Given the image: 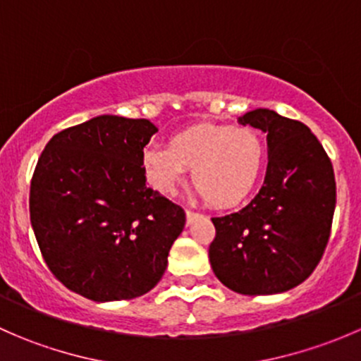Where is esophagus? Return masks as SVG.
<instances>
[{"label": "esophagus", "instance_id": "34e87169", "mask_svg": "<svg viewBox=\"0 0 361 361\" xmlns=\"http://www.w3.org/2000/svg\"><path fill=\"white\" fill-rule=\"evenodd\" d=\"M201 216H202L201 213H195V211L187 209V224H188V225H192L195 220H199V218H201Z\"/></svg>", "mask_w": 361, "mask_h": 361}]
</instances>
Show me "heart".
I'll use <instances>...</instances> for the list:
<instances>
[{"instance_id":"b5f03b06","label":"heart","mask_w":361,"mask_h":361,"mask_svg":"<svg viewBox=\"0 0 361 361\" xmlns=\"http://www.w3.org/2000/svg\"><path fill=\"white\" fill-rule=\"evenodd\" d=\"M265 148L260 134L250 127L197 123L174 134L169 147L150 145L143 167L152 187L173 194L190 169L192 185L214 207L241 202L258 180Z\"/></svg>"}]
</instances>
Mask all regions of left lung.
<instances>
[{
    "label": "left lung",
    "mask_w": 361,
    "mask_h": 361,
    "mask_svg": "<svg viewBox=\"0 0 361 361\" xmlns=\"http://www.w3.org/2000/svg\"><path fill=\"white\" fill-rule=\"evenodd\" d=\"M267 134L264 185L238 213L211 218L214 276L243 295L281 293L312 274L336 209V176L318 137L298 120L258 108L239 116Z\"/></svg>",
    "instance_id": "1"
}]
</instances>
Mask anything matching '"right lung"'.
<instances>
[{"instance_id": "1", "label": "right lung", "mask_w": 361, "mask_h": 361, "mask_svg": "<svg viewBox=\"0 0 361 361\" xmlns=\"http://www.w3.org/2000/svg\"><path fill=\"white\" fill-rule=\"evenodd\" d=\"M147 118L101 115L47 143L29 190V216L47 267L96 302L150 292L185 227V211L147 185Z\"/></svg>"}]
</instances>
